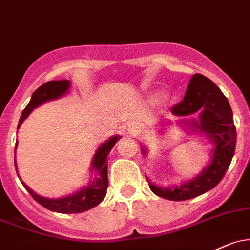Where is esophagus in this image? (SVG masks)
Masks as SVG:
<instances>
[{
    "label": "esophagus",
    "instance_id": "esophagus-1",
    "mask_svg": "<svg viewBox=\"0 0 250 250\" xmlns=\"http://www.w3.org/2000/svg\"><path fill=\"white\" fill-rule=\"evenodd\" d=\"M141 132H143V127H141L140 125H138V123L130 122L125 125V133L129 134V135L136 136V135H139Z\"/></svg>",
    "mask_w": 250,
    "mask_h": 250
}]
</instances>
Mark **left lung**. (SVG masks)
I'll list each match as a JSON object with an SVG mask.
<instances>
[{"label":"left lung","instance_id":"left-lung-1","mask_svg":"<svg viewBox=\"0 0 250 250\" xmlns=\"http://www.w3.org/2000/svg\"><path fill=\"white\" fill-rule=\"evenodd\" d=\"M200 110L199 121L190 122L191 128L208 136L215 145L213 158L201 175L175 188H160L148 183L156 195L172 201H183L196 198L213 189L222 181L235 154L236 128L232 110L223 92L201 74L190 79L185 98L171 109L176 116H188ZM144 154L145 149L143 148Z\"/></svg>","mask_w":250,"mask_h":250}]
</instances>
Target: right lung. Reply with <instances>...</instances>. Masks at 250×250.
<instances>
[{"label":"right lung","mask_w":250,"mask_h":250,"mask_svg":"<svg viewBox=\"0 0 250 250\" xmlns=\"http://www.w3.org/2000/svg\"><path fill=\"white\" fill-rule=\"evenodd\" d=\"M68 88H69V81L68 80L48 81V83L42 85L39 88H37L35 93L32 94V98H31L30 103L27 104V106L23 109L22 114H21L18 128L20 127L23 120L32 112L33 109H36L41 104L45 103L46 101H50V99L59 98L63 93L67 92ZM120 138L121 136H112L111 139H109L106 143L99 147L93 158V163H92V169H94L99 173V177H97V180L93 181L88 187L83 188L81 190L73 194V195L62 199H46L36 194L35 191L31 190L22 182L23 187L27 189L31 196L39 205L50 209V211L59 212V213H81V212H85L93 208L97 205L101 204L105 198V195H106V189L107 186H109V182H107L106 157L110 153L112 147L115 146V144L117 143V140H120ZM14 164L17 167L15 159Z\"/></svg>","instance_id":"add662e5"}]
</instances>
